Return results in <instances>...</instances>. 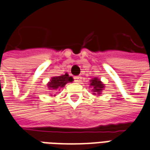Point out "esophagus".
<instances>
[{
	"mask_svg": "<svg viewBox=\"0 0 150 150\" xmlns=\"http://www.w3.org/2000/svg\"><path fill=\"white\" fill-rule=\"evenodd\" d=\"M74 79H75V82H76V83H80L81 82V77L80 76H75Z\"/></svg>",
	"mask_w": 150,
	"mask_h": 150,
	"instance_id": "esophagus-1",
	"label": "esophagus"
}]
</instances>
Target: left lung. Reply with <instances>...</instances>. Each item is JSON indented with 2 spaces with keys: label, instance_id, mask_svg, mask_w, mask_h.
I'll list each match as a JSON object with an SVG mask.
<instances>
[{
  "label": "left lung",
  "instance_id": "1",
  "mask_svg": "<svg viewBox=\"0 0 150 150\" xmlns=\"http://www.w3.org/2000/svg\"><path fill=\"white\" fill-rule=\"evenodd\" d=\"M91 83H90V85L93 86V93H98V94L101 93L102 92V90H103V88H104V86H103V84L102 83L100 80L98 79H97V78H94V79H91Z\"/></svg>",
  "mask_w": 150,
  "mask_h": 150
}]
</instances>
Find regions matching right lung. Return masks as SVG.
<instances>
[{"instance_id":"1","label":"right lung","mask_w":150,"mask_h":150,"mask_svg":"<svg viewBox=\"0 0 150 150\" xmlns=\"http://www.w3.org/2000/svg\"><path fill=\"white\" fill-rule=\"evenodd\" d=\"M73 80L72 77H70L68 74L61 75V76H56L52 77V79L50 80V82L47 83L48 88L51 89H57V88H63L66 83L71 82Z\"/></svg>"}]
</instances>
